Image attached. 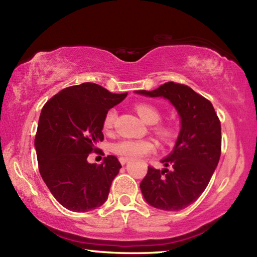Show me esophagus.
I'll return each instance as SVG.
<instances>
[{"mask_svg": "<svg viewBox=\"0 0 257 257\" xmlns=\"http://www.w3.org/2000/svg\"><path fill=\"white\" fill-rule=\"evenodd\" d=\"M119 161H120L121 164H125V163H127L128 161H129V159H128V158H120Z\"/></svg>", "mask_w": 257, "mask_h": 257, "instance_id": "obj_1", "label": "esophagus"}]
</instances>
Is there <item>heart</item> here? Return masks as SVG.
Listing matches in <instances>:
<instances>
[{
	"mask_svg": "<svg viewBox=\"0 0 257 257\" xmlns=\"http://www.w3.org/2000/svg\"><path fill=\"white\" fill-rule=\"evenodd\" d=\"M135 110L144 122L149 124L158 123L161 119V113L154 105L150 103H137ZM116 120V110L110 108L106 112L103 121L104 130H111ZM155 133L163 141H171L175 136V132L169 125H156ZM114 153L122 155L124 158H142V156L153 154L156 152V145L151 139H122L113 145Z\"/></svg>",
	"mask_w": 257,
	"mask_h": 257,
	"instance_id": "obj_1",
	"label": "heart"
}]
</instances>
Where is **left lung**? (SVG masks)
Here are the masks:
<instances>
[{"label":"left lung","instance_id":"8db88e82","mask_svg":"<svg viewBox=\"0 0 257 257\" xmlns=\"http://www.w3.org/2000/svg\"><path fill=\"white\" fill-rule=\"evenodd\" d=\"M136 93L169 99L180 115L181 129L176 145L161 161L165 169L149 167L141 182L143 196L150 205L164 211H180L197 201L219 163L220 120L212 103L186 85L169 81L151 92Z\"/></svg>","mask_w":257,"mask_h":257}]
</instances>
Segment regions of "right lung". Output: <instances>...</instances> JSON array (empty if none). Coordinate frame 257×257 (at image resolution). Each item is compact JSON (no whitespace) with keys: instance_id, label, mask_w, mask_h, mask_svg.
Listing matches in <instances>:
<instances>
[{"instance_id":"1","label":"right lung","mask_w":257,"mask_h":257,"mask_svg":"<svg viewBox=\"0 0 257 257\" xmlns=\"http://www.w3.org/2000/svg\"><path fill=\"white\" fill-rule=\"evenodd\" d=\"M127 95L84 82L62 89L43 106L35 137L38 169L52 195L68 210L88 212L107 199L121 164L113 155L98 165L87 158L104 139L106 112Z\"/></svg>"}]
</instances>
